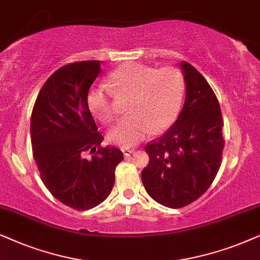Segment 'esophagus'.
Here are the masks:
<instances>
[{"label":"esophagus","instance_id":"esophagus-1","mask_svg":"<svg viewBox=\"0 0 260 260\" xmlns=\"http://www.w3.org/2000/svg\"><path fill=\"white\" fill-rule=\"evenodd\" d=\"M122 152L124 154V157H128V155H131L134 152V148H128V147H123L122 148Z\"/></svg>","mask_w":260,"mask_h":260}]
</instances>
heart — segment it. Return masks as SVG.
Segmentation results:
<instances>
[{"instance_id":"heart-1","label":"heart","mask_w":260,"mask_h":260,"mask_svg":"<svg viewBox=\"0 0 260 260\" xmlns=\"http://www.w3.org/2000/svg\"><path fill=\"white\" fill-rule=\"evenodd\" d=\"M110 88L95 85L88 92L91 113L103 122H112L117 115L114 92L133 98L131 116L124 117L110 129V143L132 147L152 133H161L177 120L185 91L184 76L176 68L157 69L138 63H127L109 76Z\"/></svg>"}]
</instances>
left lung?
Returning <instances> with one entry per match:
<instances>
[{
  "label": "left lung",
  "mask_w": 260,
  "mask_h": 260,
  "mask_svg": "<svg viewBox=\"0 0 260 260\" xmlns=\"http://www.w3.org/2000/svg\"><path fill=\"white\" fill-rule=\"evenodd\" d=\"M179 65L185 81L184 106L170 129L145 146L150 160L141 172L148 195L175 209L208 190L224 147L222 114L213 89L192 65Z\"/></svg>",
  "instance_id": "left-lung-1"
}]
</instances>
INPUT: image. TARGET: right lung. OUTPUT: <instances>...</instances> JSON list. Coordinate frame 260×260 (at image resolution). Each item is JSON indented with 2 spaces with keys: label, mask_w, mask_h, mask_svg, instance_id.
<instances>
[{
  "label": "right lung",
  "mask_w": 260,
  "mask_h": 260,
  "mask_svg": "<svg viewBox=\"0 0 260 260\" xmlns=\"http://www.w3.org/2000/svg\"><path fill=\"white\" fill-rule=\"evenodd\" d=\"M100 71L99 60L58 69L39 91L30 117L41 181L55 199L77 210L94 208L109 196L123 159L119 148L101 146L103 137L89 110L88 92Z\"/></svg>",
  "instance_id": "1"
}]
</instances>
